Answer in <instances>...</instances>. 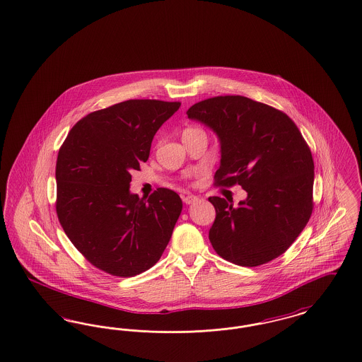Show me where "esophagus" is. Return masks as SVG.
Returning <instances> with one entry per match:
<instances>
[{
    "label": "esophagus",
    "mask_w": 362,
    "mask_h": 362,
    "mask_svg": "<svg viewBox=\"0 0 362 362\" xmlns=\"http://www.w3.org/2000/svg\"><path fill=\"white\" fill-rule=\"evenodd\" d=\"M198 201V197H195V195H186V197H183V202L186 203V204H191V203L197 202Z\"/></svg>",
    "instance_id": "1"
}]
</instances>
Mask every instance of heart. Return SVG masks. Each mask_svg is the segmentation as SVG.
<instances>
[{"label": "heart", "mask_w": 362, "mask_h": 362, "mask_svg": "<svg viewBox=\"0 0 362 362\" xmlns=\"http://www.w3.org/2000/svg\"><path fill=\"white\" fill-rule=\"evenodd\" d=\"M206 136L204 134V132H203L201 128H195V127H189V128H186V129L183 130V133H182V137H183V140L185 139H188V137H194V136Z\"/></svg>", "instance_id": "heart-1"}]
</instances>
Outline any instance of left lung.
<instances>
[{"label":"left lung","instance_id":"obj_1","mask_svg":"<svg viewBox=\"0 0 362 362\" xmlns=\"http://www.w3.org/2000/svg\"><path fill=\"white\" fill-rule=\"evenodd\" d=\"M187 116L217 134L216 186L240 185L247 192L237 207L209 198L217 214L209 232L214 250L241 267L279 257L313 213L314 161L302 133L286 113L243 95L198 102Z\"/></svg>","mask_w":362,"mask_h":362}]
</instances>
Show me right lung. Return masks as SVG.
Listing matches in <instances>:
<instances>
[{"label":"right lung","instance_id":"1","mask_svg":"<svg viewBox=\"0 0 362 362\" xmlns=\"http://www.w3.org/2000/svg\"><path fill=\"white\" fill-rule=\"evenodd\" d=\"M180 102L129 100L79 119L59 149L57 214L74 246L103 272L139 275L159 261L182 213L180 197L130 192V173Z\"/></svg>","mask_w":362,"mask_h":362}]
</instances>
